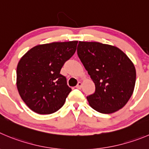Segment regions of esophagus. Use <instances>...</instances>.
<instances>
[{"instance_id":"1","label":"esophagus","mask_w":149,"mask_h":149,"mask_svg":"<svg viewBox=\"0 0 149 149\" xmlns=\"http://www.w3.org/2000/svg\"><path fill=\"white\" fill-rule=\"evenodd\" d=\"M81 87H82V83L81 82V81H79L77 84V85H76V88L77 89H81Z\"/></svg>"}]
</instances>
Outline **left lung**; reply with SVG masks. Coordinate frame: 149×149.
Listing matches in <instances>:
<instances>
[{
  "label": "left lung",
  "mask_w": 149,
  "mask_h": 149,
  "mask_svg": "<svg viewBox=\"0 0 149 149\" xmlns=\"http://www.w3.org/2000/svg\"><path fill=\"white\" fill-rule=\"evenodd\" d=\"M77 54L95 86V93L87 97L90 106L104 114L123 108L135 85L131 59L118 47L98 42L79 41Z\"/></svg>",
  "instance_id": "1"
}]
</instances>
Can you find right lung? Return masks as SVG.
<instances>
[{
	"mask_svg": "<svg viewBox=\"0 0 149 149\" xmlns=\"http://www.w3.org/2000/svg\"><path fill=\"white\" fill-rule=\"evenodd\" d=\"M77 43L56 42L36 45L20 58L17 67V88L29 109L48 115L63 106L71 89L60 70L76 52Z\"/></svg>",
	"mask_w": 149,
	"mask_h": 149,
	"instance_id": "right-lung-1",
	"label": "right lung"
}]
</instances>
